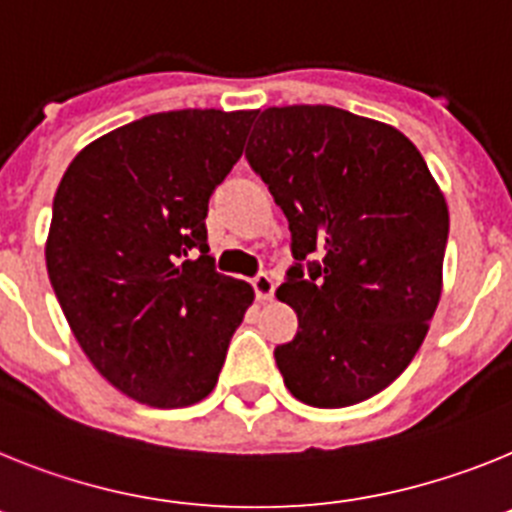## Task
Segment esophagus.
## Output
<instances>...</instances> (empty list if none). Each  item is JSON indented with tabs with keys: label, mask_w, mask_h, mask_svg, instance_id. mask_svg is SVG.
<instances>
[{
	"label": "esophagus",
	"mask_w": 512,
	"mask_h": 512,
	"mask_svg": "<svg viewBox=\"0 0 512 512\" xmlns=\"http://www.w3.org/2000/svg\"><path fill=\"white\" fill-rule=\"evenodd\" d=\"M252 288H255V296L257 301H270L275 293V281L270 278L268 273H260L252 278Z\"/></svg>",
	"instance_id": "1"
}]
</instances>
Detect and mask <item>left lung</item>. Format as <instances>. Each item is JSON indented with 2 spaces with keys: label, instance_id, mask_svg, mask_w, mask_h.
Instances as JSON below:
<instances>
[{
  "label": "left lung",
  "instance_id": "1",
  "mask_svg": "<svg viewBox=\"0 0 512 512\" xmlns=\"http://www.w3.org/2000/svg\"><path fill=\"white\" fill-rule=\"evenodd\" d=\"M244 157L291 229L275 296L299 332L275 348L299 402L337 410L410 366L441 299L448 206L404 133L332 105L268 108Z\"/></svg>",
  "mask_w": 512,
  "mask_h": 512
}]
</instances>
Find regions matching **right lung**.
Returning <instances> with one entry per match:
<instances>
[{"mask_svg": "<svg viewBox=\"0 0 512 512\" xmlns=\"http://www.w3.org/2000/svg\"><path fill=\"white\" fill-rule=\"evenodd\" d=\"M257 110H172L79 151L53 198L48 278L92 366L159 410L213 391L255 299L216 273L208 198L242 157Z\"/></svg>", "mask_w": 512, "mask_h": 512, "instance_id": "add662e5", "label": "right lung"}]
</instances>
